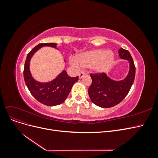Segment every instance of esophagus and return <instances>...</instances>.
I'll return each mask as SVG.
<instances>
[{
  "label": "esophagus",
  "mask_w": 158,
  "mask_h": 158,
  "mask_svg": "<svg viewBox=\"0 0 158 158\" xmlns=\"http://www.w3.org/2000/svg\"><path fill=\"white\" fill-rule=\"evenodd\" d=\"M86 75V74H85V73H83V72H81V73H80L79 74H78V76H79V78H83L84 76H85Z\"/></svg>",
  "instance_id": "34e87169"
}]
</instances>
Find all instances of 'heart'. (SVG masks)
I'll return each mask as SVG.
<instances>
[{
  "mask_svg": "<svg viewBox=\"0 0 158 158\" xmlns=\"http://www.w3.org/2000/svg\"><path fill=\"white\" fill-rule=\"evenodd\" d=\"M114 60L112 52L107 49H98L85 52L78 59L71 58L70 64L76 68L92 67L97 73H106L111 67Z\"/></svg>",
  "mask_w": 158,
  "mask_h": 158,
  "instance_id": "heart-1",
  "label": "heart"
}]
</instances>
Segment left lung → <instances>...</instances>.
<instances>
[{"mask_svg":"<svg viewBox=\"0 0 158 158\" xmlns=\"http://www.w3.org/2000/svg\"><path fill=\"white\" fill-rule=\"evenodd\" d=\"M120 59L128 60L129 70L126 77L114 80L105 73L91 74L92 82L88 89L89 96L96 106L103 108L112 107L121 102L130 91L135 78V66L127 50H118Z\"/></svg>","mask_w":158,"mask_h":158,"instance_id":"obj_1","label":"left lung"}]
</instances>
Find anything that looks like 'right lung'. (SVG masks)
<instances>
[{
  "label": "right lung",
  "instance_id": "right-lung-1",
  "mask_svg": "<svg viewBox=\"0 0 158 158\" xmlns=\"http://www.w3.org/2000/svg\"><path fill=\"white\" fill-rule=\"evenodd\" d=\"M54 43L40 44L27 54L23 70V78L28 89L38 102L47 106H55L63 103L67 98L72 87L78 80V76L70 77L66 70L48 82H41L34 79L30 69V60L35 52L43 47H51L59 50ZM65 61V60H64Z\"/></svg>",
  "mask_w": 158,
  "mask_h": 158
}]
</instances>
